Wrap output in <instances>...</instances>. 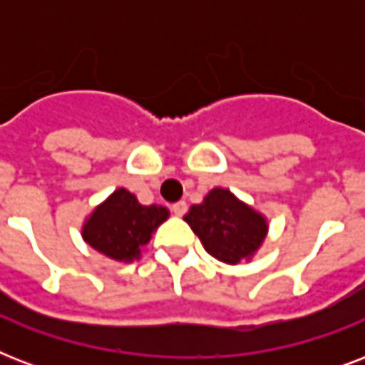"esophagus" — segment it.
Segmentation results:
<instances>
[{
  "label": "esophagus",
  "mask_w": 365,
  "mask_h": 365,
  "mask_svg": "<svg viewBox=\"0 0 365 365\" xmlns=\"http://www.w3.org/2000/svg\"><path fill=\"white\" fill-rule=\"evenodd\" d=\"M172 212H174V216L182 217L183 214L187 212V202H185V200H178V202L172 205Z\"/></svg>",
  "instance_id": "esophagus-1"
}]
</instances>
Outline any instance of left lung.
Instances as JSON below:
<instances>
[{
	"label": "left lung",
	"mask_w": 365,
	"mask_h": 365,
	"mask_svg": "<svg viewBox=\"0 0 365 365\" xmlns=\"http://www.w3.org/2000/svg\"><path fill=\"white\" fill-rule=\"evenodd\" d=\"M183 220L208 254L231 265L250 259L267 235L265 217L220 187L212 189L200 205L191 206Z\"/></svg>",
	"instance_id": "left-lung-1"
}]
</instances>
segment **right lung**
<instances>
[{
  "label": "right lung",
  "mask_w": 365,
  "mask_h": 365,
  "mask_svg": "<svg viewBox=\"0 0 365 365\" xmlns=\"http://www.w3.org/2000/svg\"><path fill=\"white\" fill-rule=\"evenodd\" d=\"M168 217L165 206H143L126 189H117L94 208L85 225L83 239L115 261H134L151 235Z\"/></svg>",
  "instance_id": "right-lung-1"
}]
</instances>
